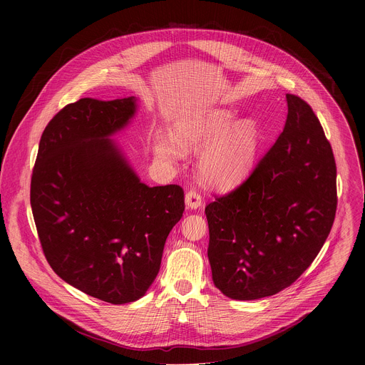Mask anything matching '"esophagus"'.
Segmentation results:
<instances>
[{
	"label": "esophagus",
	"instance_id": "34e87169",
	"mask_svg": "<svg viewBox=\"0 0 365 365\" xmlns=\"http://www.w3.org/2000/svg\"><path fill=\"white\" fill-rule=\"evenodd\" d=\"M186 205L187 207H190V210H197V207L202 205V195L195 190V189H190L187 193H186Z\"/></svg>",
	"mask_w": 365,
	"mask_h": 365
}]
</instances>
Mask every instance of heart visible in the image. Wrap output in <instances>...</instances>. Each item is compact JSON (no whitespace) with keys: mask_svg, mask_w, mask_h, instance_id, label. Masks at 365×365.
<instances>
[{"mask_svg":"<svg viewBox=\"0 0 365 365\" xmlns=\"http://www.w3.org/2000/svg\"><path fill=\"white\" fill-rule=\"evenodd\" d=\"M228 110L197 113L178 121L170 137L155 143V154L168 163L179 162L185 150L205 145L199 154L197 169L205 182L217 187H230L241 182L251 170L258 151V130L251 120L234 121Z\"/></svg>","mask_w":365,"mask_h":365,"instance_id":"1","label":"heart"}]
</instances>
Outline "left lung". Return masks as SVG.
Returning a JSON list of instances; mask_svg holds the SVG:
<instances>
[{"instance_id":"8db88e82","label":"left lung","mask_w":365,"mask_h":365,"mask_svg":"<svg viewBox=\"0 0 365 365\" xmlns=\"http://www.w3.org/2000/svg\"><path fill=\"white\" fill-rule=\"evenodd\" d=\"M283 133L234 190L206 205L215 286L254 300L294 283L325 244L336 212V165L314 110L287 93Z\"/></svg>"}]
</instances>
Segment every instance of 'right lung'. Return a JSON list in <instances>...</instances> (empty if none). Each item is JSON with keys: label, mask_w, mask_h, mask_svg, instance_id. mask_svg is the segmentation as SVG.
Returning <instances> with one entry per match:
<instances>
[{"label": "right lung", "mask_w": 365, "mask_h": 365, "mask_svg": "<svg viewBox=\"0 0 365 365\" xmlns=\"http://www.w3.org/2000/svg\"><path fill=\"white\" fill-rule=\"evenodd\" d=\"M134 113V96L69 103L44 128L31 175L47 263L66 283L113 304L144 296L185 211L179 185L141 183L108 138Z\"/></svg>", "instance_id": "obj_1"}]
</instances>
